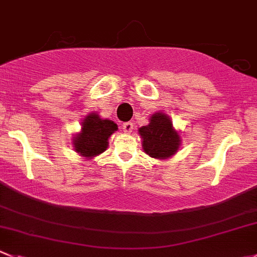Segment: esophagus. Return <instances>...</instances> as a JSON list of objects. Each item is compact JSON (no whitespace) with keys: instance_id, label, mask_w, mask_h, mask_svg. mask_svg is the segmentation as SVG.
I'll return each mask as SVG.
<instances>
[{"instance_id":"1","label":"esophagus","mask_w":257,"mask_h":257,"mask_svg":"<svg viewBox=\"0 0 257 257\" xmlns=\"http://www.w3.org/2000/svg\"><path fill=\"white\" fill-rule=\"evenodd\" d=\"M123 131H124V133H131V132L133 131V123H131V121H128V123H124Z\"/></svg>"}]
</instances>
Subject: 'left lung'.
<instances>
[{"label": "left lung", "instance_id": "left-lung-1", "mask_svg": "<svg viewBox=\"0 0 257 257\" xmlns=\"http://www.w3.org/2000/svg\"><path fill=\"white\" fill-rule=\"evenodd\" d=\"M138 133L142 138V148L152 158L168 159L181 147V134L174 129L171 118L162 111L154 113L149 118L148 125L141 126Z\"/></svg>", "mask_w": 257, "mask_h": 257}]
</instances>
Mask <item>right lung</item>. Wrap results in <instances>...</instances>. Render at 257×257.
Segmentation results:
<instances>
[{
    "instance_id": "right-lung-1",
    "label": "right lung",
    "mask_w": 257,
    "mask_h": 257,
    "mask_svg": "<svg viewBox=\"0 0 257 257\" xmlns=\"http://www.w3.org/2000/svg\"><path fill=\"white\" fill-rule=\"evenodd\" d=\"M118 131V125L110 119L100 118L98 113H89L81 120V131L71 139L74 151L85 159H93L106 151L109 138Z\"/></svg>"
}]
</instances>
